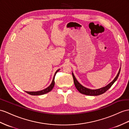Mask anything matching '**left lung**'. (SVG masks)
I'll use <instances>...</instances> for the list:
<instances>
[{"label": "left lung", "mask_w": 129, "mask_h": 129, "mask_svg": "<svg viewBox=\"0 0 129 129\" xmlns=\"http://www.w3.org/2000/svg\"><path fill=\"white\" fill-rule=\"evenodd\" d=\"M120 71V69H119V71L117 76L115 77L113 81L112 82H111L110 84H108L107 85H106V86L105 87H103V88H100V89H95V90L89 89H88L87 88L83 87V85H82L77 81V80L76 79L73 73H72V77H73L74 82V84H75V87H76V88L78 90V91H80V93L83 94H84V95H90V96H97V95H99L104 94L111 87L112 85L113 84V83L117 80L119 75Z\"/></svg>", "instance_id": "8db88e82"}]
</instances>
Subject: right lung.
I'll return each instance as SVG.
<instances>
[{"mask_svg": "<svg viewBox=\"0 0 129 129\" xmlns=\"http://www.w3.org/2000/svg\"><path fill=\"white\" fill-rule=\"evenodd\" d=\"M59 70V69L58 70H57V71L55 72V73L53 79V81L52 82L51 84L47 88H46V89H45L40 90V91H26V93H27L28 94H30V95H41L45 94L46 93H48V92L51 91V90L54 87V83H55L54 78H55V75H56V74L57 73V72Z\"/></svg>", "mask_w": 129, "mask_h": 129, "instance_id": "add662e5", "label": "right lung"}]
</instances>
